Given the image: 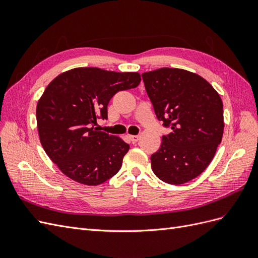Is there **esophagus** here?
<instances>
[{"mask_svg":"<svg viewBox=\"0 0 258 258\" xmlns=\"http://www.w3.org/2000/svg\"><path fill=\"white\" fill-rule=\"evenodd\" d=\"M139 138H140L139 136H128V139L130 140L131 143H137Z\"/></svg>","mask_w":258,"mask_h":258,"instance_id":"1","label":"esophagus"}]
</instances>
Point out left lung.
<instances>
[{
    "mask_svg": "<svg viewBox=\"0 0 258 258\" xmlns=\"http://www.w3.org/2000/svg\"><path fill=\"white\" fill-rule=\"evenodd\" d=\"M157 119L171 132L151 156L155 175L179 185L200 175L212 161L224 131L220 95L201 76L161 68L142 74Z\"/></svg>",
    "mask_w": 258,
    "mask_h": 258,
    "instance_id": "obj_1",
    "label": "left lung"
}]
</instances>
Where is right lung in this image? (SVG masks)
Returning <instances> with one entry per match:
<instances>
[{"mask_svg": "<svg viewBox=\"0 0 258 258\" xmlns=\"http://www.w3.org/2000/svg\"><path fill=\"white\" fill-rule=\"evenodd\" d=\"M140 82L137 72L76 68L47 86L36 106L38 136L46 154L68 177L95 186L118 172L130 146L95 124L107 119L115 93L136 88Z\"/></svg>", "mask_w": 258, "mask_h": 258, "instance_id": "add662e5", "label": "right lung"}]
</instances>
